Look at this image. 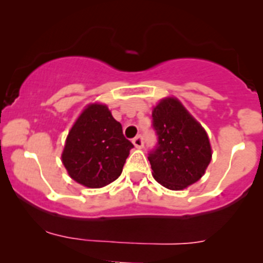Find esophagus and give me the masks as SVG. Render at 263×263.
Here are the masks:
<instances>
[{
	"instance_id": "34e87169",
	"label": "esophagus",
	"mask_w": 263,
	"mask_h": 263,
	"mask_svg": "<svg viewBox=\"0 0 263 263\" xmlns=\"http://www.w3.org/2000/svg\"><path fill=\"white\" fill-rule=\"evenodd\" d=\"M134 145H135V147H137V148H142L144 147V139H142V136L141 135H139V136H136L134 139Z\"/></svg>"
}]
</instances>
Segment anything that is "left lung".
Masks as SVG:
<instances>
[{"instance_id": "8db88e82", "label": "left lung", "mask_w": 263, "mask_h": 263, "mask_svg": "<svg viewBox=\"0 0 263 263\" xmlns=\"http://www.w3.org/2000/svg\"><path fill=\"white\" fill-rule=\"evenodd\" d=\"M158 144L148 154L153 177L168 190L181 191L205 174L211 161L203 127L176 98L160 100L153 110Z\"/></svg>"}]
</instances>
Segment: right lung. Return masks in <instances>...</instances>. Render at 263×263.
<instances>
[{"label": "right lung", "mask_w": 263, "mask_h": 263, "mask_svg": "<svg viewBox=\"0 0 263 263\" xmlns=\"http://www.w3.org/2000/svg\"><path fill=\"white\" fill-rule=\"evenodd\" d=\"M132 147L107 105L94 103L82 110L68 132L62 163L73 181L100 188L121 176Z\"/></svg>", "instance_id": "obj_1"}]
</instances>
